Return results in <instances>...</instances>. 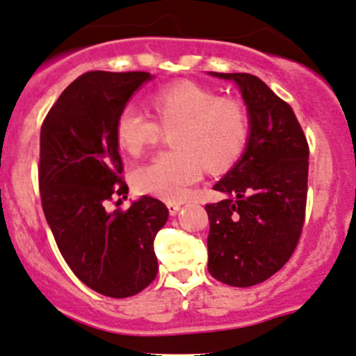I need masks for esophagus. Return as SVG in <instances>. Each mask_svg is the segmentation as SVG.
<instances>
[{
	"label": "esophagus",
	"instance_id": "1",
	"mask_svg": "<svg viewBox=\"0 0 356 356\" xmlns=\"http://www.w3.org/2000/svg\"><path fill=\"white\" fill-rule=\"evenodd\" d=\"M167 208H168V213H170V215L174 216V215H177L179 209H181V203H174V201H168Z\"/></svg>",
	"mask_w": 356,
	"mask_h": 356
}]
</instances>
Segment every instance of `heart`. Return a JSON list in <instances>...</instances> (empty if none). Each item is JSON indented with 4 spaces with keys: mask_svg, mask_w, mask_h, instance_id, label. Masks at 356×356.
I'll list each match as a JSON object with an SVG mask.
<instances>
[{
    "mask_svg": "<svg viewBox=\"0 0 356 356\" xmlns=\"http://www.w3.org/2000/svg\"><path fill=\"white\" fill-rule=\"evenodd\" d=\"M153 118L134 106H124L115 119L114 133L121 149L140 155L156 143L162 129H172L177 149L156 155L134 170L133 184L140 193L163 201H182L208 168L230 167L244 153L250 122L238 100L220 97L194 81H179L149 97Z\"/></svg>",
    "mask_w": 356,
    "mask_h": 356,
    "instance_id": "obj_1",
    "label": "heart"
}]
</instances>
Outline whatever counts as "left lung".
Here are the masks:
<instances>
[{
  "label": "left lung",
  "instance_id": "8db88e82",
  "mask_svg": "<svg viewBox=\"0 0 356 356\" xmlns=\"http://www.w3.org/2000/svg\"><path fill=\"white\" fill-rule=\"evenodd\" d=\"M234 80L249 114L244 155L215 184L225 200L207 204L208 271L230 286L266 282L286 264L305 220L309 145L295 112L249 73H211Z\"/></svg>",
  "mask_w": 356,
  "mask_h": 356
}]
</instances>
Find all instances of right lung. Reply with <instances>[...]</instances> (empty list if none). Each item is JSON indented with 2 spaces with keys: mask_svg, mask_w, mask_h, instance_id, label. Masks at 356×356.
<instances>
[{
  "mask_svg": "<svg viewBox=\"0 0 356 356\" xmlns=\"http://www.w3.org/2000/svg\"><path fill=\"white\" fill-rule=\"evenodd\" d=\"M148 80L145 71H88L59 95L40 128V201L59 252L80 282L112 298L133 297L155 280L153 241L168 218L152 196L106 209L112 196L128 194L115 119Z\"/></svg>",
  "mask_w": 356,
  "mask_h": 356,
  "instance_id": "obj_1",
  "label": "right lung"
}]
</instances>
